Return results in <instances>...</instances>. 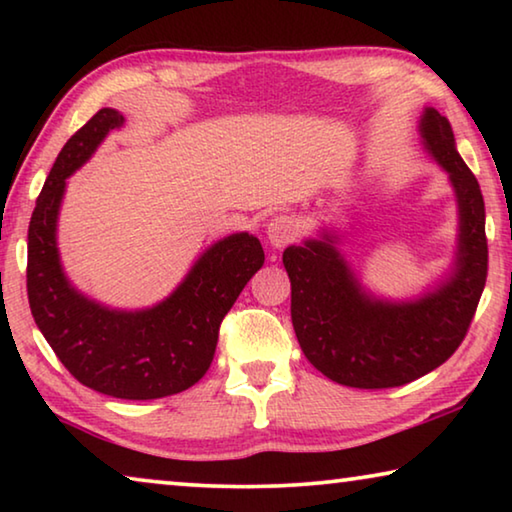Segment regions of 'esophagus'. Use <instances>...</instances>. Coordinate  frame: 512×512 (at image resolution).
Segmentation results:
<instances>
[{
  "label": "esophagus",
  "mask_w": 512,
  "mask_h": 512,
  "mask_svg": "<svg viewBox=\"0 0 512 512\" xmlns=\"http://www.w3.org/2000/svg\"><path fill=\"white\" fill-rule=\"evenodd\" d=\"M266 235H268V241H271V246L284 248L298 239L300 223L289 214H277L273 216L271 223L266 225Z\"/></svg>",
  "instance_id": "34e87169"
}]
</instances>
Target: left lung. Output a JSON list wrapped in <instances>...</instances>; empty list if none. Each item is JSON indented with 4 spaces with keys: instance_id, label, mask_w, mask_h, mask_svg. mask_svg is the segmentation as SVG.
Returning a JSON list of instances; mask_svg holds the SVG:
<instances>
[{
    "instance_id": "8db88e82",
    "label": "left lung",
    "mask_w": 512,
    "mask_h": 512,
    "mask_svg": "<svg viewBox=\"0 0 512 512\" xmlns=\"http://www.w3.org/2000/svg\"><path fill=\"white\" fill-rule=\"evenodd\" d=\"M420 131L452 178L461 212L456 268L443 287L404 305L370 298L329 235L289 246L282 255L300 348L336 384L393 388L427 375L458 350L479 307L488 277L481 187L456 151L447 117L427 108Z\"/></svg>"
}]
</instances>
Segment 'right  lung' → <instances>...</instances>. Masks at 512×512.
I'll return each instance as SVG.
<instances>
[{"label":"right lung","mask_w":512,"mask_h":512,"mask_svg":"<svg viewBox=\"0 0 512 512\" xmlns=\"http://www.w3.org/2000/svg\"><path fill=\"white\" fill-rule=\"evenodd\" d=\"M121 124L117 110L101 108L58 153L31 214L27 291L33 320L69 375L119 400H158L187 391L210 368L223 318L262 268L264 250L248 232L221 239L167 300L144 311H112L72 289L56 248L65 180Z\"/></svg>","instance_id":"1"}]
</instances>
